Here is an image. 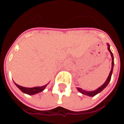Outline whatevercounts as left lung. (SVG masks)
Wrapping results in <instances>:
<instances>
[{
    "instance_id": "1",
    "label": "left lung",
    "mask_w": 124,
    "mask_h": 124,
    "mask_svg": "<svg viewBox=\"0 0 124 124\" xmlns=\"http://www.w3.org/2000/svg\"><path fill=\"white\" fill-rule=\"evenodd\" d=\"M108 50L109 51V52H110V54H111V56H112V69H111V71H110V72H109V76H108V78H107L106 81L105 82V83L102 85L101 86H100V88H98L97 89V90H94V91H92V92H87V91H85V90H83L82 89L80 88H77V89H78V90L80 93H83V94H84V95H87V96H96L97 93H100V92L102 91L103 90H104L106 87L107 86H108V84H109V81H110V80H111V77H112V72H113V68H114V56H113V54H112V52H111V50H110V49H109V45L108 44Z\"/></svg>"
}]
</instances>
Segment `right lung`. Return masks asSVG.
<instances>
[{"label":"right lung","mask_w":124,"mask_h":124,"mask_svg":"<svg viewBox=\"0 0 124 124\" xmlns=\"http://www.w3.org/2000/svg\"><path fill=\"white\" fill-rule=\"evenodd\" d=\"M15 84H16V86H17L18 88L20 89L21 91L24 92V93H27L28 95H33V94H35V93H39L40 92H42L45 89L46 86H47V84L45 85V86H41V87H34V88H25V87H23V86H19L17 84H16L15 82Z\"/></svg>","instance_id":"1"}]
</instances>
